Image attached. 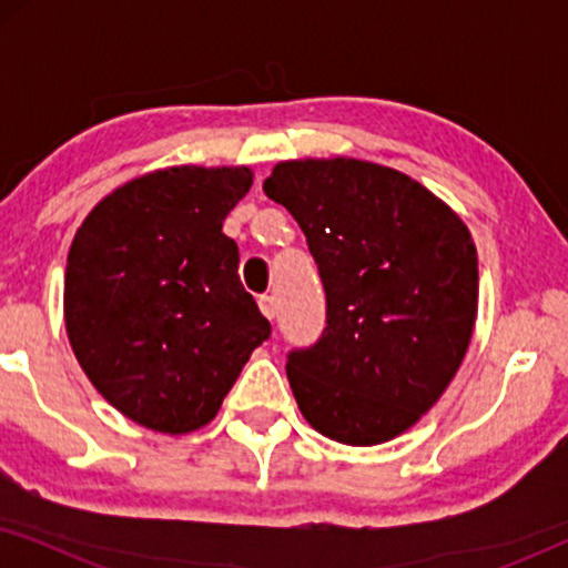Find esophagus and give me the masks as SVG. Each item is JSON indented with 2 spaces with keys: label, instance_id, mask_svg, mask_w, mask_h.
Here are the masks:
<instances>
[{
  "label": "esophagus",
  "instance_id": "1",
  "mask_svg": "<svg viewBox=\"0 0 568 568\" xmlns=\"http://www.w3.org/2000/svg\"><path fill=\"white\" fill-rule=\"evenodd\" d=\"M258 307H261V313L268 317V321H274V317H276V297H274V294H261Z\"/></svg>",
  "mask_w": 568,
  "mask_h": 568
}]
</instances>
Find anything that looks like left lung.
Here are the masks:
<instances>
[{
  "mask_svg": "<svg viewBox=\"0 0 568 568\" xmlns=\"http://www.w3.org/2000/svg\"><path fill=\"white\" fill-rule=\"evenodd\" d=\"M263 191L317 263L325 328L286 354L302 416L367 447L426 414L468 352L478 258L460 216L414 178L362 160L278 162Z\"/></svg>",
  "mask_w": 568,
  "mask_h": 568,
  "instance_id": "left-lung-1",
  "label": "left lung"
}]
</instances>
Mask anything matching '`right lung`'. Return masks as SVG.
<instances>
[{
	"label": "right lung",
	"instance_id": "1",
	"mask_svg": "<svg viewBox=\"0 0 568 568\" xmlns=\"http://www.w3.org/2000/svg\"><path fill=\"white\" fill-rule=\"evenodd\" d=\"M251 185L247 168L158 170L100 201L69 247V344L98 393L146 429L212 422L271 336L222 232Z\"/></svg>",
	"mask_w": 568,
	"mask_h": 568
}]
</instances>
